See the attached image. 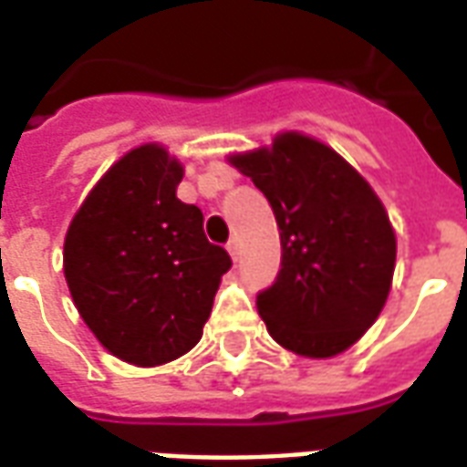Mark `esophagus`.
Listing matches in <instances>:
<instances>
[{
    "mask_svg": "<svg viewBox=\"0 0 467 467\" xmlns=\"http://www.w3.org/2000/svg\"><path fill=\"white\" fill-rule=\"evenodd\" d=\"M227 253H230L233 260H237V257H240V243H237V240H230V243H227Z\"/></svg>",
    "mask_w": 467,
    "mask_h": 467,
    "instance_id": "34e87169",
    "label": "esophagus"
}]
</instances>
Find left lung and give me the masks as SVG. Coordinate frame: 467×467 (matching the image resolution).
Instances as JSON below:
<instances>
[{"label":"left lung","instance_id":"obj_1","mask_svg":"<svg viewBox=\"0 0 467 467\" xmlns=\"http://www.w3.org/2000/svg\"><path fill=\"white\" fill-rule=\"evenodd\" d=\"M230 162L267 197L280 230V273L257 295L267 333L305 358L348 350L378 320L395 270V233L378 194L300 132Z\"/></svg>","mask_w":467,"mask_h":467}]
</instances>
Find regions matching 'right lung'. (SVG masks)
Listing matches in <instances>:
<instances>
[{
    "label": "right lung",
    "instance_id": "obj_1",
    "mask_svg": "<svg viewBox=\"0 0 467 467\" xmlns=\"http://www.w3.org/2000/svg\"><path fill=\"white\" fill-rule=\"evenodd\" d=\"M182 164L160 144L117 160L77 210L65 237V277L87 327L140 368L180 358L202 337L230 254L177 200Z\"/></svg>",
    "mask_w": 467,
    "mask_h": 467
}]
</instances>
